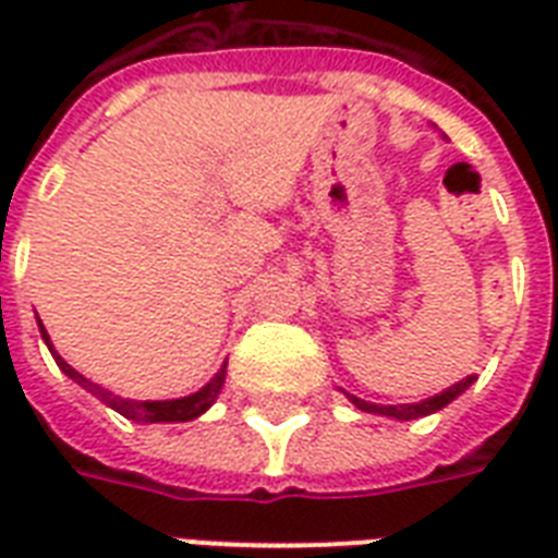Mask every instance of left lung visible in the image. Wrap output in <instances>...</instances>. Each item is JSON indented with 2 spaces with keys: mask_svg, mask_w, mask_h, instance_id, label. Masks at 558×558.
<instances>
[{
  "mask_svg": "<svg viewBox=\"0 0 558 558\" xmlns=\"http://www.w3.org/2000/svg\"><path fill=\"white\" fill-rule=\"evenodd\" d=\"M472 381H475V376H466V379H460L458 385H451V388L440 390V393H434V397L423 399V402H408V405H376V402H365V399L353 397L348 390H344V397H348L359 411H367V414L393 416V420H416V416H428L434 414V411H440V408L449 405L451 399H458Z\"/></svg>",
  "mask_w": 558,
  "mask_h": 558,
  "instance_id": "8db88e82",
  "label": "left lung"
}]
</instances>
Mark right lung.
I'll use <instances>...</instances> for the list:
<instances>
[{"instance_id": "right-lung-1", "label": "right lung", "mask_w": 558, "mask_h": 558, "mask_svg": "<svg viewBox=\"0 0 558 558\" xmlns=\"http://www.w3.org/2000/svg\"><path fill=\"white\" fill-rule=\"evenodd\" d=\"M37 327H39V336H43V341L48 344V350H51V356H54L57 367L69 376V379H74L81 388H86L92 393V397H98L104 405H109L112 411H118L121 416H126V420H133V423H187V420H196V416H202L205 411H208L214 402H217L219 390H222V385H226V365L219 367V373L214 376V379L208 381V385H202L196 393H191V397H179V399H124V397H116L112 390L100 388V385H95L92 379H86L83 373L74 371L69 362H65L60 353L54 350V344H51V339H48L46 327H43V322L37 318Z\"/></svg>"}]
</instances>
